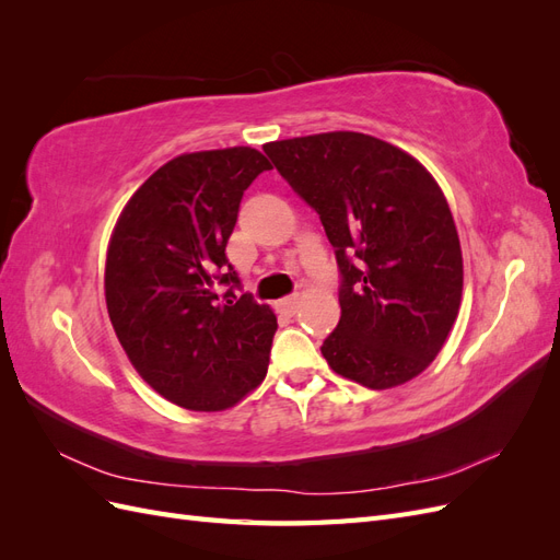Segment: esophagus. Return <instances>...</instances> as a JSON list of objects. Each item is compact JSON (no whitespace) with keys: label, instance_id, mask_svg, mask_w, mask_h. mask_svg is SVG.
<instances>
[{"label":"esophagus","instance_id":"34e87169","mask_svg":"<svg viewBox=\"0 0 560 560\" xmlns=\"http://www.w3.org/2000/svg\"><path fill=\"white\" fill-rule=\"evenodd\" d=\"M299 308V296H284L282 301H278V311L284 315H294Z\"/></svg>","mask_w":560,"mask_h":560}]
</instances>
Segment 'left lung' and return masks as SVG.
<instances>
[{
    "instance_id": "left-lung-1",
    "label": "left lung",
    "mask_w": 560,
    "mask_h": 560,
    "mask_svg": "<svg viewBox=\"0 0 560 560\" xmlns=\"http://www.w3.org/2000/svg\"><path fill=\"white\" fill-rule=\"evenodd\" d=\"M319 214L334 247L341 319L322 343L338 376L371 389L416 378L442 350L463 296V252L434 177L364 132L264 147Z\"/></svg>"
}]
</instances>
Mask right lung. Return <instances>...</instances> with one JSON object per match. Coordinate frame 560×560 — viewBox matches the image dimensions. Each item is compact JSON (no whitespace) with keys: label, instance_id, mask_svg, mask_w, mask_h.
I'll return each mask as SVG.
<instances>
[{"label":"right lung","instance_id":"right-lung-1","mask_svg":"<svg viewBox=\"0 0 560 560\" xmlns=\"http://www.w3.org/2000/svg\"><path fill=\"white\" fill-rule=\"evenodd\" d=\"M264 171L249 147L182 154L132 194L112 233L114 331L138 374L184 409H229L266 378L278 319L226 259L243 194Z\"/></svg>","mask_w":560,"mask_h":560}]
</instances>
